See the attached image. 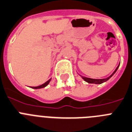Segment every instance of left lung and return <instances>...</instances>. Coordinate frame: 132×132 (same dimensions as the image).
Wrapping results in <instances>:
<instances>
[{"mask_svg": "<svg viewBox=\"0 0 132 132\" xmlns=\"http://www.w3.org/2000/svg\"><path fill=\"white\" fill-rule=\"evenodd\" d=\"M119 66H120V64L118 65V66L116 68V69L115 70V71H114V72L112 73V74H111V76H110L109 77H108L107 78H104V79H92V78H87V77H84V76H82L81 75H79L82 77V78L83 79L85 82H88V83L89 84H102L104 83V82H106V81H108V80H109V79L111 77H112V76L114 75V74L116 73V72L117 71V70L119 68Z\"/></svg>", "mask_w": 132, "mask_h": 132, "instance_id": "left-lung-1", "label": "left lung"}]
</instances>
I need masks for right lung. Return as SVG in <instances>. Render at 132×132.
Masks as SVG:
<instances>
[{"mask_svg": "<svg viewBox=\"0 0 132 132\" xmlns=\"http://www.w3.org/2000/svg\"><path fill=\"white\" fill-rule=\"evenodd\" d=\"M50 81H51V78L49 79L48 81H46L45 83H44L43 84H42V85L38 86H35V87H30V88H33V89H40V88H44V87L46 86H48V84L50 83Z\"/></svg>", "mask_w": 132, "mask_h": 132, "instance_id": "obj_1", "label": "right lung"}]
</instances>
